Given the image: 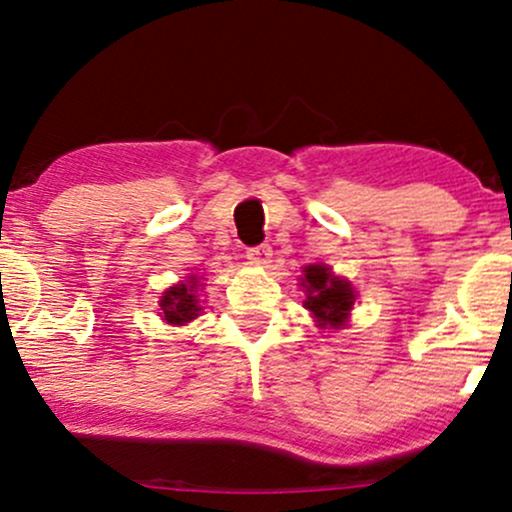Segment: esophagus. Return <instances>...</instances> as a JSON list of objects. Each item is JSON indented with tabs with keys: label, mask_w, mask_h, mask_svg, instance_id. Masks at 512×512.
<instances>
[{
	"label": "esophagus",
	"mask_w": 512,
	"mask_h": 512,
	"mask_svg": "<svg viewBox=\"0 0 512 512\" xmlns=\"http://www.w3.org/2000/svg\"><path fill=\"white\" fill-rule=\"evenodd\" d=\"M248 260L252 264H269L272 262V248L269 245H255V248L248 250Z\"/></svg>",
	"instance_id": "34e87169"
}]
</instances>
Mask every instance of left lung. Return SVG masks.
Here are the masks:
<instances>
[{
  "label": "left lung",
  "mask_w": 512,
  "mask_h": 512,
  "mask_svg": "<svg viewBox=\"0 0 512 512\" xmlns=\"http://www.w3.org/2000/svg\"><path fill=\"white\" fill-rule=\"evenodd\" d=\"M303 305L315 317L320 330H339L349 320L351 308H354L356 291L342 276H334L327 264H308L303 267Z\"/></svg>",
  "instance_id": "1"
}]
</instances>
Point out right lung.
Wrapping results in <instances>:
<instances>
[{"instance_id": "1", "label": "right lung", "mask_w": 512, "mask_h": 512, "mask_svg": "<svg viewBox=\"0 0 512 512\" xmlns=\"http://www.w3.org/2000/svg\"><path fill=\"white\" fill-rule=\"evenodd\" d=\"M197 286L199 279L192 274L187 276L185 284H175L168 291H163L158 303H161V317L168 325H185V322H192L202 313V305H199L197 298Z\"/></svg>"}]
</instances>
